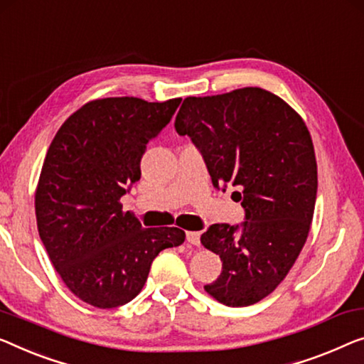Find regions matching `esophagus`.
Instances as JSON below:
<instances>
[{"label":"esophagus","instance_id":"obj_1","mask_svg":"<svg viewBox=\"0 0 364 364\" xmlns=\"http://www.w3.org/2000/svg\"><path fill=\"white\" fill-rule=\"evenodd\" d=\"M186 240L191 243V245H199L200 232H186Z\"/></svg>","mask_w":364,"mask_h":364}]
</instances>
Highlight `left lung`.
<instances>
[{"label":"left lung","mask_w":364,"mask_h":364,"mask_svg":"<svg viewBox=\"0 0 364 364\" xmlns=\"http://www.w3.org/2000/svg\"><path fill=\"white\" fill-rule=\"evenodd\" d=\"M175 129L203 155L214 188L235 186L245 220L213 224L200 243L222 273L204 289L230 307L262 301L286 278L311 229L317 161L311 134L289 105L262 88L183 101Z\"/></svg>","instance_id":"obj_1"}]
</instances>
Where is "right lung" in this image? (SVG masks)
Instances as JSON below:
<instances>
[{
    "label": "right lung",
    "mask_w": 364,
    "mask_h": 364,
    "mask_svg": "<svg viewBox=\"0 0 364 364\" xmlns=\"http://www.w3.org/2000/svg\"><path fill=\"white\" fill-rule=\"evenodd\" d=\"M180 102L91 101L63 122L48 147L36 193L37 229L63 283L86 304L130 302L156 255L184 242L176 227L145 229L119 203L140 180L147 144Z\"/></svg>",
    "instance_id": "obj_1"
}]
</instances>
